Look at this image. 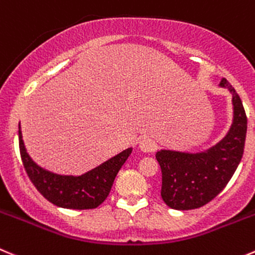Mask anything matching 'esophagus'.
<instances>
[{
    "mask_svg": "<svg viewBox=\"0 0 255 255\" xmlns=\"http://www.w3.org/2000/svg\"><path fill=\"white\" fill-rule=\"evenodd\" d=\"M139 147L144 152H152L156 149V142L150 137H142L139 142Z\"/></svg>",
    "mask_w": 255,
    "mask_h": 255,
    "instance_id": "1",
    "label": "esophagus"
}]
</instances>
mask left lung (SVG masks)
Segmentation results:
<instances>
[{"mask_svg": "<svg viewBox=\"0 0 255 255\" xmlns=\"http://www.w3.org/2000/svg\"><path fill=\"white\" fill-rule=\"evenodd\" d=\"M220 86L233 94L234 121L227 136L200 154L161 150L156 160L161 168V198L176 210L200 208L227 186L241 162L247 135V115L241 98L227 79Z\"/></svg>", "mask_w": 255, "mask_h": 255, "instance_id": "obj_1", "label": "left lung"}]
</instances>
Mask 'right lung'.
<instances>
[{"instance_id":"1","label":"right lung","mask_w":255,"mask_h":255,"mask_svg":"<svg viewBox=\"0 0 255 255\" xmlns=\"http://www.w3.org/2000/svg\"><path fill=\"white\" fill-rule=\"evenodd\" d=\"M18 144L23 168L38 191L50 203L66 209H94L108 198L116 174L131 154L126 149L81 176L57 175L36 165L26 152L18 128Z\"/></svg>"}]
</instances>
